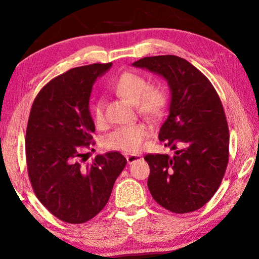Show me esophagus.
<instances>
[{
  "label": "esophagus",
  "mask_w": 259,
  "mask_h": 259,
  "mask_svg": "<svg viewBox=\"0 0 259 259\" xmlns=\"http://www.w3.org/2000/svg\"><path fill=\"white\" fill-rule=\"evenodd\" d=\"M140 159H142V157H140L139 155H136V154H128V155H126V162H128V164L134 163V162L138 161Z\"/></svg>",
  "instance_id": "1"
}]
</instances>
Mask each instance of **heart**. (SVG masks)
<instances>
[{"instance_id": "b5f03b06", "label": "heart", "mask_w": 259, "mask_h": 259, "mask_svg": "<svg viewBox=\"0 0 259 259\" xmlns=\"http://www.w3.org/2000/svg\"><path fill=\"white\" fill-rule=\"evenodd\" d=\"M109 88L114 94L134 103L137 112L144 116L156 119L164 112L166 95L163 88L148 84L146 78L140 74L123 72L113 81ZM91 114L96 124H104L105 116L102 100H96L94 103ZM148 131V126L144 123L120 126L105 137L104 146L109 150L135 153L142 146Z\"/></svg>"}]
</instances>
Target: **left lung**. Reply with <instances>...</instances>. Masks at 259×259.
<instances>
[{"label": "left lung", "instance_id": "left-lung-1", "mask_svg": "<svg viewBox=\"0 0 259 259\" xmlns=\"http://www.w3.org/2000/svg\"><path fill=\"white\" fill-rule=\"evenodd\" d=\"M133 66L163 76L171 91L159 139L175 154H147V186L162 207L192 212L212 198L229 163L230 133L224 108L207 76L181 57H145Z\"/></svg>", "mask_w": 259, "mask_h": 259}]
</instances>
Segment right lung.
I'll use <instances>...</instances> for the list:
<instances>
[{
	"instance_id": "add662e5",
	"label": "right lung",
	"mask_w": 259,
	"mask_h": 259,
	"mask_svg": "<svg viewBox=\"0 0 259 259\" xmlns=\"http://www.w3.org/2000/svg\"><path fill=\"white\" fill-rule=\"evenodd\" d=\"M112 63L75 67L47 83L37 94L26 130V162L40 202L60 221L82 224L102 211L126 164L119 152L82 164L95 123L89 99L97 77Z\"/></svg>"
}]
</instances>
